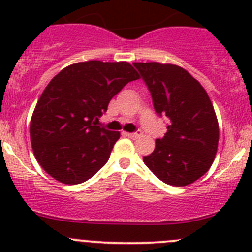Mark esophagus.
Returning <instances> with one entry per match:
<instances>
[{"instance_id":"obj_1","label":"esophagus","mask_w":252,"mask_h":252,"mask_svg":"<svg viewBox=\"0 0 252 252\" xmlns=\"http://www.w3.org/2000/svg\"><path fill=\"white\" fill-rule=\"evenodd\" d=\"M124 135L129 136V138L134 139V138H138L140 135V131H135V133H124Z\"/></svg>"}]
</instances>
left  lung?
<instances>
[{"label": "left lung", "instance_id": "1", "mask_svg": "<svg viewBox=\"0 0 252 252\" xmlns=\"http://www.w3.org/2000/svg\"><path fill=\"white\" fill-rule=\"evenodd\" d=\"M133 64L151 93L156 113L169 118L167 133L142 159L166 184H191L210 169L217 152L220 128L212 102L201 84L182 67Z\"/></svg>", "mask_w": 252, "mask_h": 252}]
</instances>
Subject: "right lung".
<instances>
[{
	"instance_id": "add662e5",
	"label": "right lung",
	"mask_w": 252,
	"mask_h": 252,
	"mask_svg": "<svg viewBox=\"0 0 252 252\" xmlns=\"http://www.w3.org/2000/svg\"><path fill=\"white\" fill-rule=\"evenodd\" d=\"M128 62H79L61 70L45 88L30 121L35 158L63 184H80L107 163L119 131L96 126L108 103L139 79Z\"/></svg>"
}]
</instances>
